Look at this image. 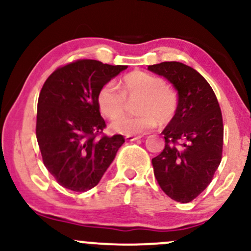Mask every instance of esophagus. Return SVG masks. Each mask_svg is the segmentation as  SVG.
Here are the masks:
<instances>
[{
    "label": "esophagus",
    "mask_w": 251,
    "mask_h": 251,
    "mask_svg": "<svg viewBox=\"0 0 251 251\" xmlns=\"http://www.w3.org/2000/svg\"><path fill=\"white\" fill-rule=\"evenodd\" d=\"M126 140H127V142H134V140H137V139H140V138H142V135H126Z\"/></svg>",
    "instance_id": "obj_1"
}]
</instances>
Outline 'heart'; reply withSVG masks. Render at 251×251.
<instances>
[{"label":"heart","mask_w":251,"mask_h":251,"mask_svg":"<svg viewBox=\"0 0 251 251\" xmlns=\"http://www.w3.org/2000/svg\"><path fill=\"white\" fill-rule=\"evenodd\" d=\"M140 97L136 104L137 116L118 117L111 124L114 132L126 135L143 134L169 123L178 109V93L160 76L145 72H132L120 81V91L113 82L102 85L98 91L97 103L105 117L113 119L125 110L126 99Z\"/></svg>","instance_id":"b5f03b06"}]
</instances>
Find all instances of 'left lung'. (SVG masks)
<instances>
[{"label":"left lung","mask_w":251,"mask_h":251,"mask_svg":"<svg viewBox=\"0 0 251 251\" xmlns=\"http://www.w3.org/2000/svg\"><path fill=\"white\" fill-rule=\"evenodd\" d=\"M178 91V109L164 128L165 148L152 159L154 177L170 198L189 203L211 183L223 152V118L208 81L190 66L165 61L149 66Z\"/></svg>","instance_id":"8db88e82"}]
</instances>
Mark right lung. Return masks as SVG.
Returning a JSON list of instances; mask_svg holds the SVG:
<instances>
[{"instance_id":"1","label":"right lung","mask_w":251,"mask_h":251,"mask_svg":"<svg viewBox=\"0 0 251 251\" xmlns=\"http://www.w3.org/2000/svg\"><path fill=\"white\" fill-rule=\"evenodd\" d=\"M127 66L80 59L56 68L43 83L37 101L36 139L42 160L63 188H94L125 143L122 134H103L97 94Z\"/></svg>"}]
</instances>
